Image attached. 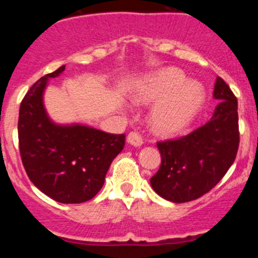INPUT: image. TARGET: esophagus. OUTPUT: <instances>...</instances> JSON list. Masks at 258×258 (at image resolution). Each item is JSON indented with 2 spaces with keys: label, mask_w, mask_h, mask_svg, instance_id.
Segmentation results:
<instances>
[{
  "label": "esophagus",
  "mask_w": 258,
  "mask_h": 258,
  "mask_svg": "<svg viewBox=\"0 0 258 258\" xmlns=\"http://www.w3.org/2000/svg\"><path fill=\"white\" fill-rule=\"evenodd\" d=\"M127 142L134 146H141L144 140H142V136L136 131H132L130 132L128 136H127Z\"/></svg>",
  "instance_id": "34e87169"
}]
</instances>
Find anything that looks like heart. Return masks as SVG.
<instances>
[{
	"instance_id": "b5f03b06",
	"label": "heart",
	"mask_w": 258,
	"mask_h": 258,
	"mask_svg": "<svg viewBox=\"0 0 258 258\" xmlns=\"http://www.w3.org/2000/svg\"><path fill=\"white\" fill-rule=\"evenodd\" d=\"M162 99L151 114V122L158 132L171 134L183 128L201 108L205 90L201 83L188 81L178 70H165L146 81L136 96L141 103Z\"/></svg>"
}]
</instances>
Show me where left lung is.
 <instances>
[{"instance_id":"1","label":"left lung","mask_w":258,"mask_h":258,"mask_svg":"<svg viewBox=\"0 0 258 258\" xmlns=\"http://www.w3.org/2000/svg\"><path fill=\"white\" fill-rule=\"evenodd\" d=\"M213 97L220 103L206 124L186 136L157 142L161 166L151 177V186L168 201L200 199L235 162L240 145L237 97L221 77L216 80Z\"/></svg>"}]
</instances>
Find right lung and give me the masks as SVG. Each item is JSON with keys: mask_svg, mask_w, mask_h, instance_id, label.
I'll list each match as a JSON object with an SVG mask.
<instances>
[{"mask_svg": "<svg viewBox=\"0 0 258 258\" xmlns=\"http://www.w3.org/2000/svg\"><path fill=\"white\" fill-rule=\"evenodd\" d=\"M41 77L23 97L18 114V146L28 178L61 204H81L102 188L113 158L123 150L124 135L80 126H57L46 114L42 93L49 77Z\"/></svg>", "mask_w": 258, "mask_h": 258, "instance_id": "add662e5", "label": "right lung"}]
</instances>
